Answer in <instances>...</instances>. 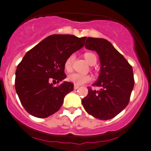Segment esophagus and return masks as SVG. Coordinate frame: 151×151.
<instances>
[{"label": "esophagus", "mask_w": 151, "mask_h": 151, "mask_svg": "<svg viewBox=\"0 0 151 151\" xmlns=\"http://www.w3.org/2000/svg\"><path fill=\"white\" fill-rule=\"evenodd\" d=\"M79 88V86H77V85H74V90H77V89H78Z\"/></svg>", "instance_id": "obj_1"}]
</instances>
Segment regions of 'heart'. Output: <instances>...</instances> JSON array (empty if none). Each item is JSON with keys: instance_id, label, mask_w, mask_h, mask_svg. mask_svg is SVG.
Returning a JSON list of instances; mask_svg holds the SVG:
<instances>
[{"instance_id": "1", "label": "heart", "mask_w": 151, "mask_h": 151, "mask_svg": "<svg viewBox=\"0 0 151 151\" xmlns=\"http://www.w3.org/2000/svg\"><path fill=\"white\" fill-rule=\"evenodd\" d=\"M84 58L86 61L88 63L89 65H95L97 62V57L94 53H86L84 54ZM75 58V55L72 54L66 59L65 62V68L67 71H70L72 68V63ZM68 80L74 84L79 86L82 85L83 83H87L91 81V77L89 75H83V74L79 73H73L70 74L68 77Z\"/></svg>"}]
</instances>
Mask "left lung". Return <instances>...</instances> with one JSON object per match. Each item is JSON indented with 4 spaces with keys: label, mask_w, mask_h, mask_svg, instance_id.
Wrapping results in <instances>:
<instances>
[{
    "label": "left lung",
    "mask_w": 151,
    "mask_h": 151,
    "mask_svg": "<svg viewBox=\"0 0 151 151\" xmlns=\"http://www.w3.org/2000/svg\"><path fill=\"white\" fill-rule=\"evenodd\" d=\"M85 47L96 51L100 58V72L93 86L101 88L93 91L89 88L81 103L86 111L95 118H113L129 103L134 84L132 67L105 39L88 37Z\"/></svg>",
    "instance_id": "left-lung-1"
}]
</instances>
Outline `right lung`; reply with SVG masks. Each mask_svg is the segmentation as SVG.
<instances>
[{
  "instance_id": "right-lung-1",
  "label": "right lung",
  "mask_w": 151,
  "mask_h": 151,
  "mask_svg": "<svg viewBox=\"0 0 151 151\" xmlns=\"http://www.w3.org/2000/svg\"><path fill=\"white\" fill-rule=\"evenodd\" d=\"M86 37L72 35H49L25 54L17 65L15 89L20 102L30 115L47 118L60 109L65 96L73 91L74 84L66 78L65 62L84 45Z\"/></svg>"
}]
</instances>
